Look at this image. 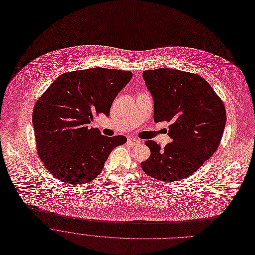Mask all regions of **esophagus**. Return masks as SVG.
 Wrapping results in <instances>:
<instances>
[{
	"mask_svg": "<svg viewBox=\"0 0 255 255\" xmlns=\"http://www.w3.org/2000/svg\"><path fill=\"white\" fill-rule=\"evenodd\" d=\"M140 141L138 140V139H136V138H128V144H130V145H136V144H138Z\"/></svg>",
	"mask_w": 255,
	"mask_h": 255,
	"instance_id": "esophagus-1",
	"label": "esophagus"
}]
</instances>
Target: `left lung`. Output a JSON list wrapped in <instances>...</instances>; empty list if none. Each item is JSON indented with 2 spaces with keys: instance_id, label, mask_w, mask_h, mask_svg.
I'll return each mask as SVG.
<instances>
[{
  "instance_id": "8db88e82",
  "label": "left lung",
  "mask_w": 255,
  "mask_h": 255,
  "mask_svg": "<svg viewBox=\"0 0 255 255\" xmlns=\"http://www.w3.org/2000/svg\"><path fill=\"white\" fill-rule=\"evenodd\" d=\"M142 77L154 98V121L170 123L172 142L161 147L154 140H146L150 156L140 167L160 181L183 180L218 148L226 124L224 104L198 74L158 68L143 71Z\"/></svg>"
}]
</instances>
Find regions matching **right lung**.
Wrapping results in <instances>:
<instances>
[{
	"label": "right lung",
	"mask_w": 255,
	"mask_h": 255,
	"mask_svg": "<svg viewBox=\"0 0 255 255\" xmlns=\"http://www.w3.org/2000/svg\"><path fill=\"white\" fill-rule=\"evenodd\" d=\"M131 76L130 71L101 67L66 72L39 97L32 116L36 148L53 177L72 185L90 182L111 151L126 143V136H106L89 125L100 114L110 115Z\"/></svg>",
	"instance_id": "add662e5"
}]
</instances>
